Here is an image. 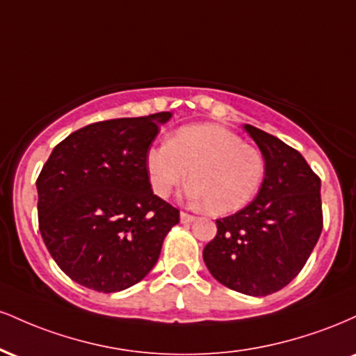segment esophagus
<instances>
[{"label": "esophagus", "instance_id": "1", "mask_svg": "<svg viewBox=\"0 0 356 356\" xmlns=\"http://www.w3.org/2000/svg\"><path fill=\"white\" fill-rule=\"evenodd\" d=\"M181 220L184 224H191V222H194L195 220V216H192V214H189V212H181Z\"/></svg>", "mask_w": 356, "mask_h": 356}]
</instances>
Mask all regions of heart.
<instances>
[{
    "mask_svg": "<svg viewBox=\"0 0 356 356\" xmlns=\"http://www.w3.org/2000/svg\"><path fill=\"white\" fill-rule=\"evenodd\" d=\"M152 189L167 197L187 179L189 197L206 204L212 214H231L246 207L263 186L266 162L257 147L220 125L182 127L169 144L147 154Z\"/></svg>",
    "mask_w": 356,
    "mask_h": 356,
    "instance_id": "1",
    "label": "heart"
}]
</instances>
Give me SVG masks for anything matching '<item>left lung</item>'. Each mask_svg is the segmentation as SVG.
Instances as JSON below:
<instances>
[{
	"instance_id": "left-lung-1",
	"label": "left lung",
	"mask_w": 356,
	"mask_h": 356,
	"mask_svg": "<svg viewBox=\"0 0 356 356\" xmlns=\"http://www.w3.org/2000/svg\"><path fill=\"white\" fill-rule=\"evenodd\" d=\"M246 132L266 162L259 194L244 209L216 219L218 234L202 251L220 284L249 296H268L291 283L323 229L321 181L305 157L252 125Z\"/></svg>"
}]
</instances>
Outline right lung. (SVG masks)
I'll use <instances>...</instances> for the list:
<instances>
[{"label":"right lung","mask_w":356,"mask_h":356,"mask_svg":"<svg viewBox=\"0 0 356 356\" xmlns=\"http://www.w3.org/2000/svg\"><path fill=\"white\" fill-rule=\"evenodd\" d=\"M170 112L75 130L36 179L38 227L75 283L99 293L137 284L161 256L179 209L150 189L147 152Z\"/></svg>","instance_id":"1"}]
</instances>
